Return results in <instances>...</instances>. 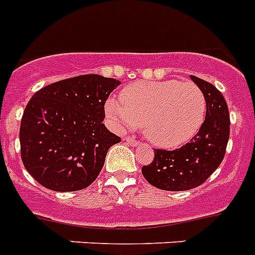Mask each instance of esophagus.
<instances>
[{
    "instance_id": "esophagus-1",
    "label": "esophagus",
    "mask_w": 255,
    "mask_h": 255,
    "mask_svg": "<svg viewBox=\"0 0 255 255\" xmlns=\"http://www.w3.org/2000/svg\"><path fill=\"white\" fill-rule=\"evenodd\" d=\"M126 141L129 144V145L134 146V145H138V140H136L134 137H126Z\"/></svg>"
}]
</instances>
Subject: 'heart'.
Instances as JSON below:
<instances>
[{"mask_svg": "<svg viewBox=\"0 0 255 255\" xmlns=\"http://www.w3.org/2000/svg\"><path fill=\"white\" fill-rule=\"evenodd\" d=\"M121 98L106 102L111 122L118 128L142 124L146 137L163 148L194 137L206 117V95L191 81H138L124 88Z\"/></svg>", "mask_w": 255, "mask_h": 255, "instance_id": "obj_1", "label": "heart"}]
</instances>
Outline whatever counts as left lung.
<instances>
[{
	"mask_svg": "<svg viewBox=\"0 0 255 255\" xmlns=\"http://www.w3.org/2000/svg\"><path fill=\"white\" fill-rule=\"evenodd\" d=\"M206 95V119L199 132L179 149H154L152 163L141 173L152 186L166 191L191 190L207 181L225 156L229 138V111L224 97L214 85L191 76Z\"/></svg>",
	"mask_w": 255,
	"mask_h": 255,
	"instance_id": "1",
	"label": "left lung"
}]
</instances>
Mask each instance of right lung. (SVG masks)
<instances>
[{
    "label": "right lung",
    "instance_id": "obj_1",
    "mask_svg": "<svg viewBox=\"0 0 255 255\" xmlns=\"http://www.w3.org/2000/svg\"><path fill=\"white\" fill-rule=\"evenodd\" d=\"M115 78L84 74L57 81L32 95L20 121L26 170L52 191H78L97 179L107 150L121 137L102 123Z\"/></svg>",
    "mask_w": 255,
    "mask_h": 255
}]
</instances>
